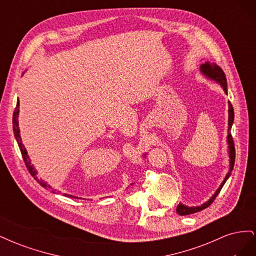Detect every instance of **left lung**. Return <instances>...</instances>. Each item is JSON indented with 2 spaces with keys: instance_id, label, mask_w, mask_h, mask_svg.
<instances>
[{
  "instance_id": "8db88e82",
  "label": "left lung",
  "mask_w": 256,
  "mask_h": 256,
  "mask_svg": "<svg viewBox=\"0 0 256 256\" xmlns=\"http://www.w3.org/2000/svg\"><path fill=\"white\" fill-rule=\"evenodd\" d=\"M200 72H203L206 76L208 78H210L212 80H214L216 82H218L224 92L228 95V84H226V76L224 72L222 69L216 65V63H209V62H206L205 64L200 65ZM234 122V109H233V106L228 102V154H230V172L226 174V178H224V180L222 182L221 186L218 188V190L216 191L214 194L212 196L210 200H208L206 203L202 204L200 206H196V207H188V206H184L182 204H178L177 208H176V212L180 216H186V214H196L198 212L203 210V209L207 208L209 205H210L214 198L218 196L219 192L221 191L222 187L226 184V182L228 180V178L230 176V172L233 171V168H234V164H235V145H234V141H233V136L230 134V128L232 125H233Z\"/></svg>"
}]
</instances>
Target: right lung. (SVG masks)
<instances>
[{
    "label": "right lung",
    "instance_id": "obj_1",
    "mask_svg": "<svg viewBox=\"0 0 256 256\" xmlns=\"http://www.w3.org/2000/svg\"><path fill=\"white\" fill-rule=\"evenodd\" d=\"M19 106H20V104H19V100H18L17 106H16V109H14V115H12V128H14V138H16V140H17L18 145H19V148H20V150H21V154H22L23 161H24V164H26V168H28V170L30 174L35 178V180L38 182V184H40L42 186V187H44V188H47V187H48L49 189H52L50 184H47V182H44V180H42V178H38V177H37V171L35 170L34 166H33L32 164H30V157H28V152H26V150L24 145H23V143H22V141H21L20 130H19V122H18ZM52 192H53V193H56V191L53 190V189H52ZM65 196L74 198V196H69V194H65Z\"/></svg>",
    "mask_w": 256,
    "mask_h": 256
}]
</instances>
